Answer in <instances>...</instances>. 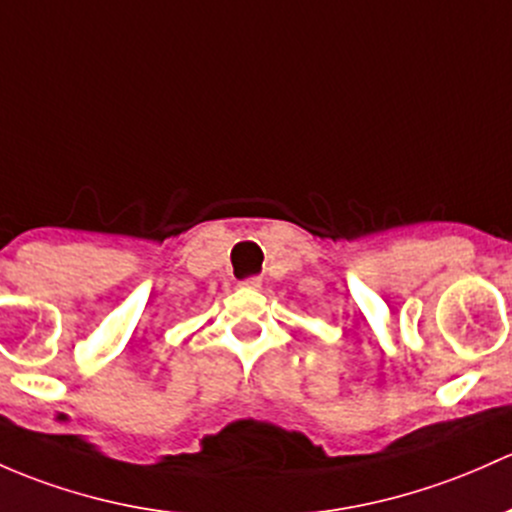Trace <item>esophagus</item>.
Segmentation results:
<instances>
[{
    "mask_svg": "<svg viewBox=\"0 0 512 512\" xmlns=\"http://www.w3.org/2000/svg\"><path fill=\"white\" fill-rule=\"evenodd\" d=\"M240 287L242 289H260L262 287V279L260 277H247V279H242Z\"/></svg>",
    "mask_w": 512,
    "mask_h": 512,
    "instance_id": "obj_1",
    "label": "esophagus"
}]
</instances>
